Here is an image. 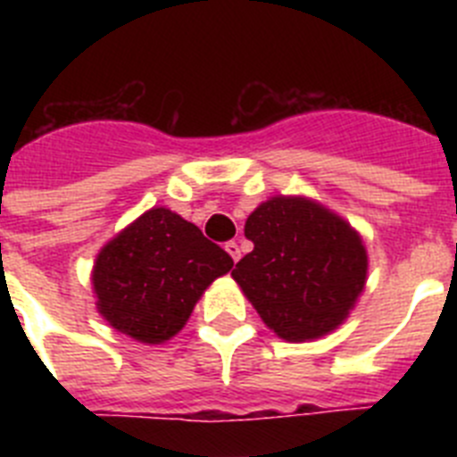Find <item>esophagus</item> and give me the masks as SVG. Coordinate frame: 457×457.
<instances>
[{
  "instance_id": "1",
  "label": "esophagus",
  "mask_w": 457,
  "mask_h": 457,
  "mask_svg": "<svg viewBox=\"0 0 457 457\" xmlns=\"http://www.w3.org/2000/svg\"><path fill=\"white\" fill-rule=\"evenodd\" d=\"M226 252H228V256L233 258V261H240V245H237L236 240H231V242H226Z\"/></svg>"
}]
</instances>
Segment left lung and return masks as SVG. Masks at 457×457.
<instances>
[{
  "instance_id": "left-lung-1",
  "label": "left lung",
  "mask_w": 457,
  "mask_h": 457,
  "mask_svg": "<svg viewBox=\"0 0 457 457\" xmlns=\"http://www.w3.org/2000/svg\"><path fill=\"white\" fill-rule=\"evenodd\" d=\"M253 252L231 277L261 320L288 343L316 341L348 320L369 278L364 237L309 196L277 194L245 221Z\"/></svg>"
}]
</instances>
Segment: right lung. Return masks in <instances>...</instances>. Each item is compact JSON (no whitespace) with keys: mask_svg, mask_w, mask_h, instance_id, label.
<instances>
[{"mask_svg":"<svg viewBox=\"0 0 457 457\" xmlns=\"http://www.w3.org/2000/svg\"><path fill=\"white\" fill-rule=\"evenodd\" d=\"M233 258L199 226L155 205L116 233L91 270L96 309L116 332L160 345L187 325L194 306Z\"/></svg>","mask_w":457,"mask_h":457,"instance_id":"add662e5","label":"right lung"}]
</instances>
